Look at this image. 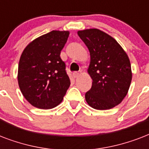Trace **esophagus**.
<instances>
[{"label": "esophagus", "mask_w": 149, "mask_h": 149, "mask_svg": "<svg viewBox=\"0 0 149 149\" xmlns=\"http://www.w3.org/2000/svg\"><path fill=\"white\" fill-rule=\"evenodd\" d=\"M72 76H73V77H74V78H77V77H79V72H73Z\"/></svg>", "instance_id": "1"}]
</instances>
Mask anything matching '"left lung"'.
Instances as JSON below:
<instances>
[{"label": "left lung", "instance_id": "obj_1", "mask_svg": "<svg viewBox=\"0 0 149 149\" xmlns=\"http://www.w3.org/2000/svg\"><path fill=\"white\" fill-rule=\"evenodd\" d=\"M77 34L91 55L87 72L93 82L85 94L86 103L97 110L113 108L129 90L132 79L129 58L113 37L100 29H84Z\"/></svg>", "mask_w": 149, "mask_h": 149}]
</instances>
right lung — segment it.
I'll use <instances>...</instances> for the list:
<instances>
[{"label":"right lung","mask_w":149,"mask_h":149,"mask_svg":"<svg viewBox=\"0 0 149 149\" xmlns=\"http://www.w3.org/2000/svg\"><path fill=\"white\" fill-rule=\"evenodd\" d=\"M69 31L53 30L31 41L20 57L17 81L24 97L39 109H52L63 101L70 79L60 52Z\"/></svg>","instance_id":"1"}]
</instances>
